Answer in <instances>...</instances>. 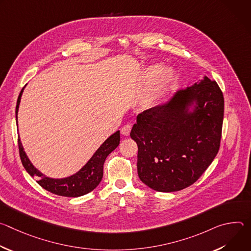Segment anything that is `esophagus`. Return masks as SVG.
I'll list each match as a JSON object with an SVG mask.
<instances>
[{
    "label": "esophagus",
    "mask_w": 251,
    "mask_h": 251,
    "mask_svg": "<svg viewBox=\"0 0 251 251\" xmlns=\"http://www.w3.org/2000/svg\"><path fill=\"white\" fill-rule=\"evenodd\" d=\"M131 129H132V126L129 125V124L123 126L122 129H121L122 135H123V136H129V135H130V132H131Z\"/></svg>",
    "instance_id": "obj_1"
}]
</instances>
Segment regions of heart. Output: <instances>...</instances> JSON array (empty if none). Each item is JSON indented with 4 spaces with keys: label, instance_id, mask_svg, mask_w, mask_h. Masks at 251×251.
I'll return each instance as SVG.
<instances>
[{
    "label": "heart",
    "instance_id": "1",
    "mask_svg": "<svg viewBox=\"0 0 251 251\" xmlns=\"http://www.w3.org/2000/svg\"><path fill=\"white\" fill-rule=\"evenodd\" d=\"M163 70V66L160 63L152 64L148 66L144 73H143L142 78H141V85L142 87H147L151 85L161 75ZM175 75L173 70L168 69L162 75V76L159 78V80L155 83L154 86H152L142 98V105L145 108H154L157 106L166 93L168 92V89L171 85V83L174 81Z\"/></svg>",
    "mask_w": 251,
    "mask_h": 251
}]
</instances>
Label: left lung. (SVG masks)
I'll list each match as a JSON object with an SVG mask.
<instances>
[{
  "instance_id": "8db88e82",
  "label": "left lung",
  "mask_w": 251,
  "mask_h": 251,
  "mask_svg": "<svg viewBox=\"0 0 251 251\" xmlns=\"http://www.w3.org/2000/svg\"><path fill=\"white\" fill-rule=\"evenodd\" d=\"M224 109L221 88L204 75L139 114L130 136L138 145L140 180L163 193L197 182L219 152Z\"/></svg>"
}]
</instances>
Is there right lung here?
I'll return each instance as SVG.
<instances>
[{
  "instance_id": "add662e5",
  "label": "right lung",
  "mask_w": 251,
  "mask_h": 251,
  "mask_svg": "<svg viewBox=\"0 0 251 251\" xmlns=\"http://www.w3.org/2000/svg\"><path fill=\"white\" fill-rule=\"evenodd\" d=\"M25 87L21 90L20 95L18 97L17 106H16V121L18 123V112H19V106L22 98V94L24 92ZM19 143V150H20V157L25 167V171L31 176L38 177V184L43 187L45 190L62 197H69V198H76L83 195H86L93 191L101 182L103 176V165L104 162L113 150L117 148L120 143V131H116L110 137L107 138L102 145L96 150V152L92 155L89 161L75 174L71 175L66 177L62 178H53L44 175L35 168L31 162L29 161L28 157L26 156L25 152L24 151V147L22 145V142L19 136L18 139Z\"/></svg>"
}]
</instances>
